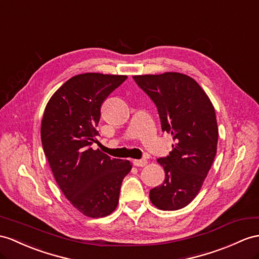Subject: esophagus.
Here are the masks:
<instances>
[{
	"instance_id": "34e87169",
	"label": "esophagus",
	"mask_w": 259,
	"mask_h": 259,
	"mask_svg": "<svg viewBox=\"0 0 259 259\" xmlns=\"http://www.w3.org/2000/svg\"><path fill=\"white\" fill-rule=\"evenodd\" d=\"M133 163H134V166H136V167H144V166L147 165V160L146 159H135L133 161Z\"/></svg>"
}]
</instances>
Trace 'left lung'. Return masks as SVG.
<instances>
[{
  "instance_id": "1",
  "label": "left lung",
  "mask_w": 259,
  "mask_h": 259,
  "mask_svg": "<svg viewBox=\"0 0 259 259\" xmlns=\"http://www.w3.org/2000/svg\"><path fill=\"white\" fill-rule=\"evenodd\" d=\"M133 79L156 104L162 132L175 141L169 156L157 159L166 177L150 190V201L159 210L182 209L199 193L217 155L215 111L202 88L187 74L165 72Z\"/></svg>"
}]
</instances>
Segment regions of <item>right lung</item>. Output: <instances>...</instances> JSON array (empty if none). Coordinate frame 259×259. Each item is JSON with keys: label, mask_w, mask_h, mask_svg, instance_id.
<instances>
[{"label": "right lung", "mask_w": 259, "mask_h": 259, "mask_svg": "<svg viewBox=\"0 0 259 259\" xmlns=\"http://www.w3.org/2000/svg\"><path fill=\"white\" fill-rule=\"evenodd\" d=\"M126 75L88 72L66 81L44 112V153L65 197L82 214L103 218L116 209L128 160L92 149L99 132L101 105Z\"/></svg>", "instance_id": "right-lung-1"}]
</instances>
